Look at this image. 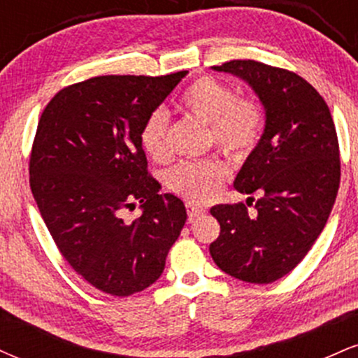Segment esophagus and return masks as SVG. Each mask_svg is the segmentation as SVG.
I'll use <instances>...</instances> for the list:
<instances>
[{
	"label": "esophagus",
	"instance_id": "obj_1",
	"mask_svg": "<svg viewBox=\"0 0 358 358\" xmlns=\"http://www.w3.org/2000/svg\"><path fill=\"white\" fill-rule=\"evenodd\" d=\"M187 212H188V219L193 220V219H196V217L203 215L205 208L199 207V205H195V203H187Z\"/></svg>",
	"mask_w": 358,
	"mask_h": 358
}]
</instances>
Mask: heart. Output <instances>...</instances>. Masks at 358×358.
Wrapping results in <instances>:
<instances>
[{"instance_id": "1", "label": "heart", "mask_w": 358, "mask_h": 358, "mask_svg": "<svg viewBox=\"0 0 358 358\" xmlns=\"http://www.w3.org/2000/svg\"><path fill=\"white\" fill-rule=\"evenodd\" d=\"M180 109L188 116L208 124L212 143L224 155L242 159L257 146L264 126V110L257 101L237 97L224 82L203 76L193 80L178 101ZM166 110L155 109L139 129V145L153 159L168 156ZM227 170L219 162H185L171 168L166 183L188 202L207 203L217 195Z\"/></svg>"}]
</instances>
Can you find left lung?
I'll return each mask as SVG.
<instances>
[{"instance_id":"8db88e82","label":"left lung","mask_w":358,"mask_h":358,"mask_svg":"<svg viewBox=\"0 0 358 358\" xmlns=\"http://www.w3.org/2000/svg\"><path fill=\"white\" fill-rule=\"evenodd\" d=\"M245 80L266 110L264 133L234 188L257 193L244 203L210 208L220 236L210 256L224 273L269 285L293 271L322 234L340 187V150L327 102L298 73L256 60L212 67ZM254 202V196H249Z\"/></svg>"}]
</instances>
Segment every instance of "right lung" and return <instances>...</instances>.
Wrapping results in <instances>:
<instances>
[{"mask_svg":"<svg viewBox=\"0 0 358 358\" xmlns=\"http://www.w3.org/2000/svg\"><path fill=\"white\" fill-rule=\"evenodd\" d=\"M187 73L92 77L57 92L38 121L31 193L62 256L102 293L153 285L187 220L178 196L159 195L139 145L146 116ZM136 203L142 217L126 222Z\"/></svg>","mask_w":358,"mask_h":358,"instance_id":"add662e5","label":"right lung"}]
</instances>
